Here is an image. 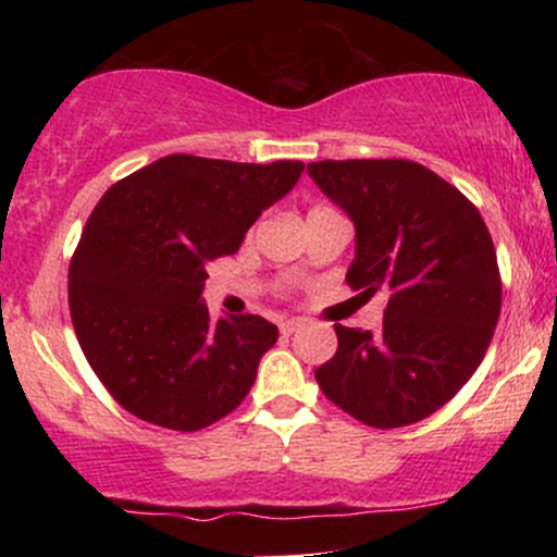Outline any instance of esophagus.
<instances>
[{
	"label": "esophagus",
	"instance_id": "esophagus-1",
	"mask_svg": "<svg viewBox=\"0 0 557 557\" xmlns=\"http://www.w3.org/2000/svg\"><path fill=\"white\" fill-rule=\"evenodd\" d=\"M300 324H304L300 319H287V322L280 324V332H283V335H293V332H296Z\"/></svg>",
	"mask_w": 557,
	"mask_h": 557
}]
</instances>
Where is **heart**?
Segmentation results:
<instances>
[{
  "instance_id": "b5f03b06",
  "label": "heart",
  "mask_w": 557,
  "mask_h": 557,
  "mask_svg": "<svg viewBox=\"0 0 557 557\" xmlns=\"http://www.w3.org/2000/svg\"><path fill=\"white\" fill-rule=\"evenodd\" d=\"M314 212H330V209L327 207H314V209H311V214H314Z\"/></svg>"
}]
</instances>
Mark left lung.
<instances>
[{"label": "left lung", "instance_id": "1", "mask_svg": "<svg viewBox=\"0 0 557 557\" xmlns=\"http://www.w3.org/2000/svg\"><path fill=\"white\" fill-rule=\"evenodd\" d=\"M309 175L356 225L345 283L387 293L382 332L335 324L322 393L376 430L417 424L461 389L487 354L503 304L490 230L456 185L411 159H327Z\"/></svg>", "mask_w": 557, "mask_h": 557}]
</instances>
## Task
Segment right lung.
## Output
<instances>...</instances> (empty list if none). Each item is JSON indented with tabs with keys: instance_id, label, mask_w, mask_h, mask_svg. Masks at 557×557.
I'll list each match as a JSON object with an SVG mask.
<instances>
[{
	"instance_id": "obj_1",
	"label": "right lung",
	"mask_w": 557,
	"mask_h": 557,
	"mask_svg": "<svg viewBox=\"0 0 557 557\" xmlns=\"http://www.w3.org/2000/svg\"><path fill=\"white\" fill-rule=\"evenodd\" d=\"M304 162L170 154L101 196L70 261L67 300L94 374L133 417L196 432L240 406L277 343L264 317L209 319V261L298 183Z\"/></svg>"
}]
</instances>
